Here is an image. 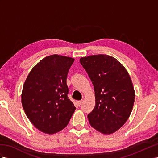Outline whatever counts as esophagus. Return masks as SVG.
Instances as JSON below:
<instances>
[{
  "mask_svg": "<svg viewBox=\"0 0 158 158\" xmlns=\"http://www.w3.org/2000/svg\"><path fill=\"white\" fill-rule=\"evenodd\" d=\"M83 100H81V101H78V102H77V104H78V106H81V105L82 103H83Z\"/></svg>",
  "mask_w": 158,
  "mask_h": 158,
  "instance_id": "34e87169",
  "label": "esophagus"
}]
</instances>
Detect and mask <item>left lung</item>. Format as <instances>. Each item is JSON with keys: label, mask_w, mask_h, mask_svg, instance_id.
<instances>
[{"label": "left lung", "mask_w": 158, "mask_h": 158, "mask_svg": "<svg viewBox=\"0 0 158 158\" xmlns=\"http://www.w3.org/2000/svg\"><path fill=\"white\" fill-rule=\"evenodd\" d=\"M94 85L95 106L87 118L91 126L103 134L118 131L128 119L135 91L128 72L118 60L107 55L80 59Z\"/></svg>", "instance_id": "1"}]
</instances>
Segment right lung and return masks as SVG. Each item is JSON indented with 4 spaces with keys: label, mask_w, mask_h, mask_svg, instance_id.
I'll return each mask as SVG.
<instances>
[{
    "label": "right lung",
    "mask_w": 158,
    "mask_h": 158,
    "mask_svg": "<svg viewBox=\"0 0 158 158\" xmlns=\"http://www.w3.org/2000/svg\"><path fill=\"white\" fill-rule=\"evenodd\" d=\"M75 59L59 55L47 56L32 69L23 85L21 102L27 118L47 134L61 131L75 110L68 98L67 77Z\"/></svg>",
    "instance_id": "obj_1"
}]
</instances>
